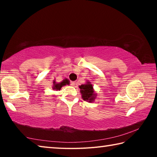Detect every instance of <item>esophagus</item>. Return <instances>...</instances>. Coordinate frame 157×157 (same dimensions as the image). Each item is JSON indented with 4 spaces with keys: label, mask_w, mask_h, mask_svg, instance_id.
Listing matches in <instances>:
<instances>
[{
    "label": "esophagus",
    "mask_w": 157,
    "mask_h": 157,
    "mask_svg": "<svg viewBox=\"0 0 157 157\" xmlns=\"http://www.w3.org/2000/svg\"><path fill=\"white\" fill-rule=\"evenodd\" d=\"M71 86H75V82H71Z\"/></svg>",
    "instance_id": "esophagus-1"
}]
</instances>
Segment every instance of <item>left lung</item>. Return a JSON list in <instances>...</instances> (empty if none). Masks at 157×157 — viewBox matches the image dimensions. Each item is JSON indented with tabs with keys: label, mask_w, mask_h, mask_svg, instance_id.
Masks as SVG:
<instances>
[{
	"label": "left lung",
	"mask_w": 157,
	"mask_h": 157,
	"mask_svg": "<svg viewBox=\"0 0 157 157\" xmlns=\"http://www.w3.org/2000/svg\"><path fill=\"white\" fill-rule=\"evenodd\" d=\"M80 89V93L82 94V99L89 102H94L96 97V94L94 92V87L90 82H87L86 84H82L79 86Z\"/></svg>",
	"instance_id": "obj_1"
}]
</instances>
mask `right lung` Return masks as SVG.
I'll list each match as a JSON object with an SVG mask.
<instances>
[{
    "mask_svg": "<svg viewBox=\"0 0 157 157\" xmlns=\"http://www.w3.org/2000/svg\"><path fill=\"white\" fill-rule=\"evenodd\" d=\"M69 84H70V83H69V80L68 79H63L62 82H59V83H57V82L54 80V82H53L52 89L56 90V91H57V90H60L61 89H62V86H65V85H66V84L68 85Z\"/></svg>",
    "mask_w": 157,
    "mask_h": 157,
    "instance_id": "1",
    "label": "right lung"
}]
</instances>
